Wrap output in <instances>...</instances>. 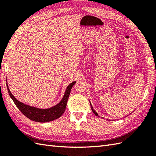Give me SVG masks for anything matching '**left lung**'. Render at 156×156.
<instances>
[{"label": "left lung", "mask_w": 156, "mask_h": 156, "mask_svg": "<svg viewBox=\"0 0 156 156\" xmlns=\"http://www.w3.org/2000/svg\"><path fill=\"white\" fill-rule=\"evenodd\" d=\"M90 107H91V108H92V112H94V115H97V116H98V114H97V112H96L94 110V109H93V107H92V105H91V103H90Z\"/></svg>", "instance_id": "left-lung-1"}]
</instances>
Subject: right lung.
Returning <instances> with one entry per match:
<instances>
[{
  "instance_id": "1",
  "label": "right lung",
  "mask_w": 156,
  "mask_h": 156,
  "mask_svg": "<svg viewBox=\"0 0 156 156\" xmlns=\"http://www.w3.org/2000/svg\"><path fill=\"white\" fill-rule=\"evenodd\" d=\"M75 83L76 82H73L68 86V87L66 90L65 94L64 95V97H63L62 101L58 105H56L51 108L47 109H41L33 107H31V106L22 103V102H19L18 100H16L14 96L12 94L11 91L9 90L7 83H6V87H7V90L10 97L12 99L13 102H15L16 107L19 109L20 111L25 117H27V118L34 121L45 122L54 121L55 119L60 117L63 115L66 110V105H67L69 95L70 94L71 89Z\"/></svg>"
}]
</instances>
